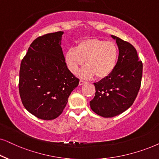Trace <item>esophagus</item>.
Listing matches in <instances>:
<instances>
[{"label": "esophagus", "mask_w": 159, "mask_h": 159, "mask_svg": "<svg viewBox=\"0 0 159 159\" xmlns=\"http://www.w3.org/2000/svg\"><path fill=\"white\" fill-rule=\"evenodd\" d=\"M84 83H86L85 81H84V80H80V82H79L80 85H82V84H84Z\"/></svg>", "instance_id": "obj_1"}]
</instances>
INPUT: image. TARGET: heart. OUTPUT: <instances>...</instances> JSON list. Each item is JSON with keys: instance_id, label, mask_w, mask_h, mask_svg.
Listing matches in <instances>:
<instances>
[{"instance_id": "obj_1", "label": "heart", "mask_w": 159, "mask_h": 159, "mask_svg": "<svg viewBox=\"0 0 159 159\" xmlns=\"http://www.w3.org/2000/svg\"><path fill=\"white\" fill-rule=\"evenodd\" d=\"M118 54V48L115 42L91 38L80 41L76 49H68L64 59L71 73H77L85 62L87 66L80 71V77L90 78L96 75L98 79H104L115 70Z\"/></svg>"}]
</instances>
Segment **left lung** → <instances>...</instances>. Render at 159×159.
Instances as JSON below:
<instances>
[{
	"label": "left lung",
	"mask_w": 159,
	"mask_h": 159,
	"mask_svg": "<svg viewBox=\"0 0 159 159\" xmlns=\"http://www.w3.org/2000/svg\"><path fill=\"white\" fill-rule=\"evenodd\" d=\"M116 67L110 76L95 82L96 93L90 102L91 110L104 117H112L128 110L137 98L143 77V63L132 44L118 37Z\"/></svg>",
	"instance_id": "left-lung-1"
}]
</instances>
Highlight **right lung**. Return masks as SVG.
<instances>
[{
  "label": "right lung",
  "mask_w": 159,
  "mask_h": 159,
  "mask_svg": "<svg viewBox=\"0 0 159 159\" xmlns=\"http://www.w3.org/2000/svg\"><path fill=\"white\" fill-rule=\"evenodd\" d=\"M63 31L43 35L22 60L19 92L22 104L39 119L53 120L63 112L80 80L67 68L61 48Z\"/></svg>",
  "instance_id": "1"
}]
</instances>
